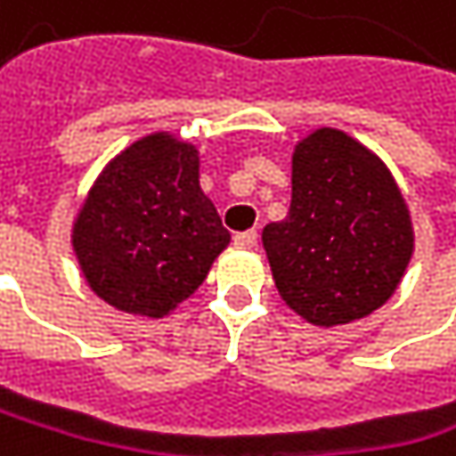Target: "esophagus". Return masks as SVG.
I'll return each instance as SVG.
<instances>
[{"instance_id": "34e87169", "label": "esophagus", "mask_w": 456, "mask_h": 456, "mask_svg": "<svg viewBox=\"0 0 456 456\" xmlns=\"http://www.w3.org/2000/svg\"><path fill=\"white\" fill-rule=\"evenodd\" d=\"M233 241H236L239 247H247V249H252V247L257 244V231H244V233H236V236H233Z\"/></svg>"}]
</instances>
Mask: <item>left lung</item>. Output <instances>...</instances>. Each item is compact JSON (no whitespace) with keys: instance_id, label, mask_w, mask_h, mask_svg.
Here are the masks:
<instances>
[{"instance_id":"1","label":"left lung","mask_w":456,"mask_h":456,"mask_svg":"<svg viewBox=\"0 0 456 456\" xmlns=\"http://www.w3.org/2000/svg\"><path fill=\"white\" fill-rule=\"evenodd\" d=\"M281 301L320 328L368 317L401 284L414 255L409 204L384 160L338 128L293 150V201L263 228Z\"/></svg>"}]
</instances>
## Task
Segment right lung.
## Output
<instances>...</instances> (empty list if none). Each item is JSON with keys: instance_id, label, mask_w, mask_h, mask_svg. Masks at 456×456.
<instances>
[{"instance_id": "right-lung-1", "label": "right lung", "mask_w": 456, "mask_h": 456, "mask_svg": "<svg viewBox=\"0 0 456 456\" xmlns=\"http://www.w3.org/2000/svg\"><path fill=\"white\" fill-rule=\"evenodd\" d=\"M199 166L196 144L155 131L120 150L91 185L72 247L88 288L118 312L172 314L228 247Z\"/></svg>"}]
</instances>
